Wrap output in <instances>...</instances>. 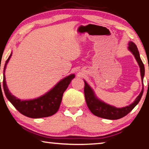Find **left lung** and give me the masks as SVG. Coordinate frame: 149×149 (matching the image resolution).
Here are the masks:
<instances>
[{
    "instance_id": "obj_1",
    "label": "left lung",
    "mask_w": 149,
    "mask_h": 149,
    "mask_svg": "<svg viewBox=\"0 0 149 149\" xmlns=\"http://www.w3.org/2000/svg\"><path fill=\"white\" fill-rule=\"evenodd\" d=\"M128 45H129L128 49L134 55L135 59L137 60L139 65L141 80H142L143 82V89L141 90L140 94L136 98L135 101L132 104L127 106L125 107L116 108L114 107V106L108 104L107 103L98 99L96 97L95 93L91 89V87L84 80V94L87 105L89 109L91 110V112L98 117L105 118V119L108 120H118L124 117L125 116L129 114L131 111L134 108L135 106L140 101L141 97H142L143 89H143V77H144L145 75V66L142 60L141 59L139 52L136 45L132 41L129 42Z\"/></svg>"
}]
</instances>
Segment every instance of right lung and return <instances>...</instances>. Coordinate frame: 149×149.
Listing matches in <instances>:
<instances>
[{"label":"right lung","instance_id":"obj_1","mask_svg":"<svg viewBox=\"0 0 149 149\" xmlns=\"http://www.w3.org/2000/svg\"><path fill=\"white\" fill-rule=\"evenodd\" d=\"M11 56L12 53L5 63L3 71V89L7 99L21 114L27 117L40 118L54 114L59 109L63 93L75 77V75L71 74L62 79L51 90L41 97L32 100H20L9 91L5 79V70Z\"/></svg>","mask_w":149,"mask_h":149}]
</instances>
